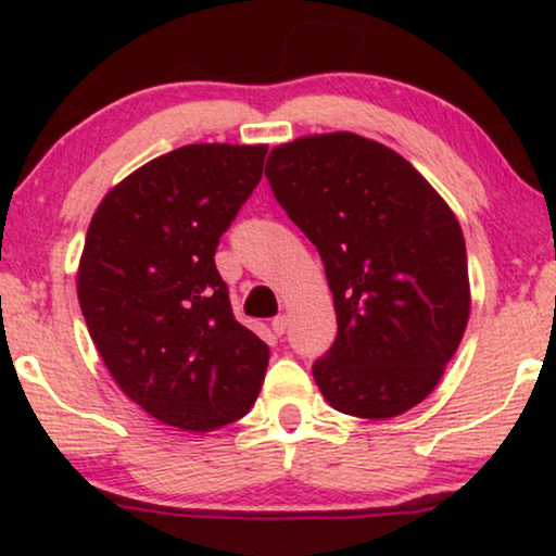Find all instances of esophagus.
Segmentation results:
<instances>
[{"mask_svg": "<svg viewBox=\"0 0 556 556\" xmlns=\"http://www.w3.org/2000/svg\"><path fill=\"white\" fill-rule=\"evenodd\" d=\"M287 327H290V316H287V314H279V316H274V318H271V329H274V334L282 337L285 331H287Z\"/></svg>", "mask_w": 556, "mask_h": 556, "instance_id": "esophagus-1", "label": "esophagus"}]
</instances>
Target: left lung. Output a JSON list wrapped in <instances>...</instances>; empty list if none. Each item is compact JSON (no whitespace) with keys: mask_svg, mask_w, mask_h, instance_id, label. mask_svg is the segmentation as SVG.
Instances as JSON below:
<instances>
[{"mask_svg":"<svg viewBox=\"0 0 556 556\" xmlns=\"http://www.w3.org/2000/svg\"><path fill=\"white\" fill-rule=\"evenodd\" d=\"M266 180L316 245L334 295L337 340L314 363L321 394L358 418L416 407L470 314L455 214L405 159L355 132L277 146Z\"/></svg>","mask_w":556,"mask_h":556,"instance_id":"8db88e82","label":"left lung"}]
</instances>
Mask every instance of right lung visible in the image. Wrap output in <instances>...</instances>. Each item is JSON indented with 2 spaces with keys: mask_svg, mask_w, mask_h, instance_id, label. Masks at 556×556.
Returning <instances> with one entry per match:
<instances>
[{
  "mask_svg": "<svg viewBox=\"0 0 556 556\" xmlns=\"http://www.w3.org/2000/svg\"><path fill=\"white\" fill-rule=\"evenodd\" d=\"M266 151L182 146L112 188L88 225L83 318L119 389L167 426L232 424L264 384L269 348L235 318L214 253L261 182Z\"/></svg>",
  "mask_w": 556,
  "mask_h": 556,
  "instance_id": "add662e5",
  "label": "right lung"
}]
</instances>
